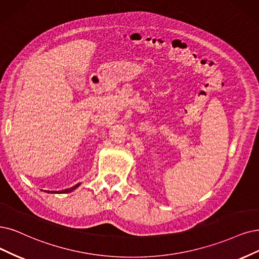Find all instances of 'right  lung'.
<instances>
[{"label": "right lung", "instance_id": "add662e5", "mask_svg": "<svg viewBox=\"0 0 259 259\" xmlns=\"http://www.w3.org/2000/svg\"><path fill=\"white\" fill-rule=\"evenodd\" d=\"M80 185H75L74 187H72V188H69V189H66V190H63V191H61V192H56V191H55V192H51V193H68V192H71V191L72 190H74L75 188H78ZM50 192V191H48V193H49Z\"/></svg>", "mask_w": 259, "mask_h": 259}]
</instances>
